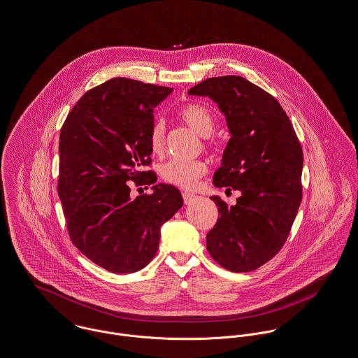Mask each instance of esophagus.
Returning a JSON list of instances; mask_svg holds the SVG:
<instances>
[{
  "mask_svg": "<svg viewBox=\"0 0 358 358\" xmlns=\"http://www.w3.org/2000/svg\"><path fill=\"white\" fill-rule=\"evenodd\" d=\"M182 197H184V203H185V204H191L197 196H196L194 193L184 192L182 193Z\"/></svg>",
  "mask_w": 358,
  "mask_h": 358,
  "instance_id": "1",
  "label": "esophagus"
}]
</instances>
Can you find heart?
Returning <instances> with one entry per match:
<instances>
[{"mask_svg": "<svg viewBox=\"0 0 358 358\" xmlns=\"http://www.w3.org/2000/svg\"><path fill=\"white\" fill-rule=\"evenodd\" d=\"M180 118L203 138L211 135L214 129V115L210 109L200 103H187L178 110ZM165 147V125L162 121L154 124L150 134V148L154 154H161ZM207 171L203 161L170 159L161 167V174L166 182L178 188L191 189L197 180Z\"/></svg>", "mask_w": 358, "mask_h": 358, "instance_id": "b5f03b06", "label": "heart"}]
</instances>
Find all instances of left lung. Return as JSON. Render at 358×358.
Wrapping results in <instances>:
<instances>
[{"label":"left lung","instance_id":"obj_1","mask_svg":"<svg viewBox=\"0 0 358 358\" xmlns=\"http://www.w3.org/2000/svg\"><path fill=\"white\" fill-rule=\"evenodd\" d=\"M188 94L211 98L223 113L230 140L213 182L241 192L234 206L211 196L220 218L206 237L207 249L229 271H253L280 250L296 220L301 144L275 98L241 76L210 78Z\"/></svg>","mask_w":358,"mask_h":358}]
</instances>
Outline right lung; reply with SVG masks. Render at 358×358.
I'll use <instances>...</instances> for the list:
<instances>
[{"label": "right lung", "mask_w": 358, "mask_h": 358, "mask_svg": "<svg viewBox=\"0 0 358 358\" xmlns=\"http://www.w3.org/2000/svg\"><path fill=\"white\" fill-rule=\"evenodd\" d=\"M171 91L114 78L87 91L61 128L58 196L71 240L114 274L136 273L152 260L161 226L184 203L170 184L131 199V181H157L143 167L151 164L154 108Z\"/></svg>", "instance_id": "add662e5"}]
</instances>
